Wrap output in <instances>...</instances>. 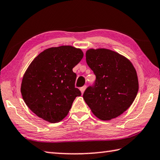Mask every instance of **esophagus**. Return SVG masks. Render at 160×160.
<instances>
[{
	"label": "esophagus",
	"instance_id": "34e87169",
	"mask_svg": "<svg viewBox=\"0 0 160 160\" xmlns=\"http://www.w3.org/2000/svg\"><path fill=\"white\" fill-rule=\"evenodd\" d=\"M86 88V86H83L82 88H80V91H81V92H82V93H83V92L85 91Z\"/></svg>",
	"mask_w": 160,
	"mask_h": 160
}]
</instances>
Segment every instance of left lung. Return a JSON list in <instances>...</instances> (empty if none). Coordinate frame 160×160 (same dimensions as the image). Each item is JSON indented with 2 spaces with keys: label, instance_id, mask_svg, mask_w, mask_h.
Returning <instances> with one entry per match:
<instances>
[{
  "label": "left lung",
  "instance_id": "left-lung-1",
  "mask_svg": "<svg viewBox=\"0 0 160 160\" xmlns=\"http://www.w3.org/2000/svg\"><path fill=\"white\" fill-rule=\"evenodd\" d=\"M86 60L96 76L95 90L89 87L83 95L86 104L103 121L121 115L138 93V76L133 64L124 55L106 48L88 49Z\"/></svg>",
  "mask_w": 160,
  "mask_h": 160
}]
</instances>
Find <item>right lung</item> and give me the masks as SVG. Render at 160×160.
<instances>
[{
	"mask_svg": "<svg viewBox=\"0 0 160 160\" xmlns=\"http://www.w3.org/2000/svg\"><path fill=\"white\" fill-rule=\"evenodd\" d=\"M83 52L72 46L46 49L36 56L23 76L21 93L27 107L38 117L58 123L68 114L76 97L77 74L72 69Z\"/></svg>",
	"mask_w": 160,
	"mask_h": 160,
	"instance_id": "add662e5",
	"label": "right lung"
}]
</instances>
